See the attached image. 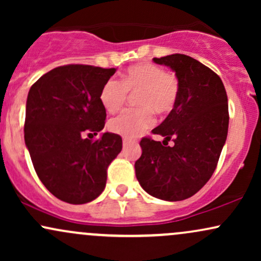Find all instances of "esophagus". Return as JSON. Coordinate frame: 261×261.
Wrapping results in <instances>:
<instances>
[{"label": "esophagus", "instance_id": "obj_1", "mask_svg": "<svg viewBox=\"0 0 261 261\" xmlns=\"http://www.w3.org/2000/svg\"><path fill=\"white\" fill-rule=\"evenodd\" d=\"M122 142H124V146H127V145H131V143H136V141L133 139H126V137H125V139L122 140Z\"/></svg>", "mask_w": 261, "mask_h": 261}]
</instances>
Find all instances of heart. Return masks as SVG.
Listing matches in <instances>:
<instances>
[{
  "instance_id": "obj_1",
  "label": "heart",
  "mask_w": 261,
  "mask_h": 261,
  "mask_svg": "<svg viewBox=\"0 0 261 261\" xmlns=\"http://www.w3.org/2000/svg\"><path fill=\"white\" fill-rule=\"evenodd\" d=\"M127 92L135 97L137 109L124 110L109 122L110 131L124 137H135L153 124V113L167 115L174 109L179 95V82L173 73L153 64L133 66L122 74L121 82L109 80L101 87L99 100L108 113L124 107Z\"/></svg>"
}]
</instances>
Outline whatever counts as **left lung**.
<instances>
[{
	"instance_id": "8db88e82",
	"label": "left lung",
	"mask_w": 261,
	"mask_h": 261,
	"mask_svg": "<svg viewBox=\"0 0 261 261\" xmlns=\"http://www.w3.org/2000/svg\"><path fill=\"white\" fill-rule=\"evenodd\" d=\"M153 61L175 72L178 101L152 130L164 137L165 146L143 137L142 154L135 162V170L149 195L180 201L196 194L216 169L228 133V99L220 77L197 60L173 54ZM170 139L173 146H168Z\"/></svg>"
}]
</instances>
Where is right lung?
<instances>
[{"label":"right lung","mask_w":261,"mask_h":261,"mask_svg":"<svg viewBox=\"0 0 261 261\" xmlns=\"http://www.w3.org/2000/svg\"><path fill=\"white\" fill-rule=\"evenodd\" d=\"M116 68L66 65L41 76L29 89L24 141L45 188L62 201L81 205L97 199L107 169L120 153L119 135H98L106 125L101 87Z\"/></svg>","instance_id":"add662e5"}]
</instances>
